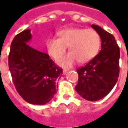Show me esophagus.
<instances>
[{
  "label": "esophagus",
  "mask_w": 128,
  "mask_h": 128,
  "mask_svg": "<svg viewBox=\"0 0 128 128\" xmlns=\"http://www.w3.org/2000/svg\"><path fill=\"white\" fill-rule=\"evenodd\" d=\"M69 71V70H67V69H64L63 70H62V73L64 74V75H66L68 73V72Z\"/></svg>",
  "instance_id": "34e87169"
}]
</instances>
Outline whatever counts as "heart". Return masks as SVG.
Segmentation results:
<instances>
[{
    "label": "heart",
    "instance_id": "b5f03b06",
    "mask_svg": "<svg viewBox=\"0 0 128 128\" xmlns=\"http://www.w3.org/2000/svg\"><path fill=\"white\" fill-rule=\"evenodd\" d=\"M58 38H50L46 41L48 53L58 59L68 47L71 52L58 60L63 67H70L78 60L84 63L98 54L101 46L100 34L95 30L86 28H68L58 32Z\"/></svg>",
    "mask_w": 128,
    "mask_h": 128
}]
</instances>
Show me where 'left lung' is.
<instances>
[{
	"instance_id": "obj_1",
	"label": "left lung",
	"mask_w": 128,
	"mask_h": 128,
	"mask_svg": "<svg viewBox=\"0 0 128 128\" xmlns=\"http://www.w3.org/2000/svg\"><path fill=\"white\" fill-rule=\"evenodd\" d=\"M91 27L100 34L101 50L85 66L79 68L76 90L84 99L96 101L106 96L119 77L120 48L115 37L98 26Z\"/></svg>"
}]
</instances>
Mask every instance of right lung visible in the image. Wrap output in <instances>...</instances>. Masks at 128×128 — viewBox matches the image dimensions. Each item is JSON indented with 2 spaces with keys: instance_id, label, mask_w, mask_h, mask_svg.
<instances>
[{
  "instance_id": "right-lung-1",
  "label": "right lung",
  "mask_w": 128,
  "mask_h": 128,
  "mask_svg": "<svg viewBox=\"0 0 128 128\" xmlns=\"http://www.w3.org/2000/svg\"><path fill=\"white\" fill-rule=\"evenodd\" d=\"M32 38L27 29L13 38L8 56V66L13 84L23 100L33 105H45L58 91V80L62 69L49 56L30 46Z\"/></svg>"
}]
</instances>
